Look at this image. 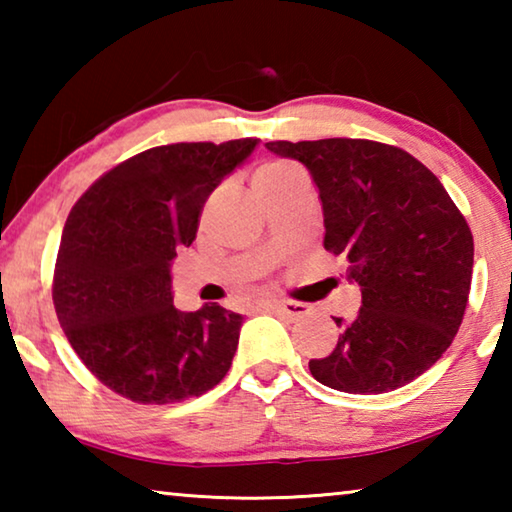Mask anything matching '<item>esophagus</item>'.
Listing matches in <instances>:
<instances>
[{
	"label": "esophagus",
	"instance_id": "obj_1",
	"mask_svg": "<svg viewBox=\"0 0 512 512\" xmlns=\"http://www.w3.org/2000/svg\"><path fill=\"white\" fill-rule=\"evenodd\" d=\"M266 309L273 311V314L289 318V320H300L309 314V307L298 305V302H268Z\"/></svg>",
	"mask_w": 512,
	"mask_h": 512
}]
</instances>
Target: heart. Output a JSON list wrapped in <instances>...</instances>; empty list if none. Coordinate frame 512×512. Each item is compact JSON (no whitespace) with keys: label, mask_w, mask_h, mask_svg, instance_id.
Here are the masks:
<instances>
[{"label":"heart","mask_w":512,"mask_h":512,"mask_svg":"<svg viewBox=\"0 0 512 512\" xmlns=\"http://www.w3.org/2000/svg\"><path fill=\"white\" fill-rule=\"evenodd\" d=\"M305 178L302 173L289 162H266L255 171V189L257 192H268V189H277L293 183V180Z\"/></svg>","instance_id":"obj_1"}]
</instances>
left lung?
<instances>
[{
  "instance_id": "obj_1",
  "label": "left lung",
  "mask_w": 512,
  "mask_h": 512,
  "mask_svg": "<svg viewBox=\"0 0 512 512\" xmlns=\"http://www.w3.org/2000/svg\"><path fill=\"white\" fill-rule=\"evenodd\" d=\"M305 164L325 216V250L348 257L361 309L334 318L339 343L311 359L334 391L379 395L429 370L461 327L472 284L474 241L433 173L397 146L370 140L266 142Z\"/></svg>"
}]
</instances>
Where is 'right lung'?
<instances>
[{"label":"right lung","mask_w":512,"mask_h":512,"mask_svg":"<svg viewBox=\"0 0 512 512\" xmlns=\"http://www.w3.org/2000/svg\"><path fill=\"white\" fill-rule=\"evenodd\" d=\"M259 140L155 146L117 164L69 212L54 271L67 341L103 386L173 404L219 384L244 316L173 307L171 262L192 246L207 198Z\"/></svg>","instance_id":"obj_1"}]
</instances>
